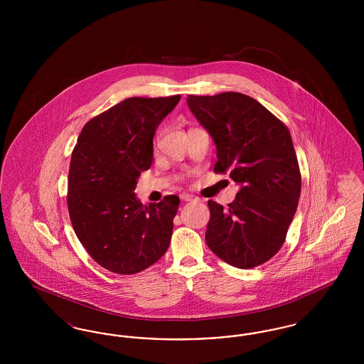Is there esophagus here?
Segmentation results:
<instances>
[{"label": "esophagus", "instance_id": "1", "mask_svg": "<svg viewBox=\"0 0 364 364\" xmlns=\"http://www.w3.org/2000/svg\"><path fill=\"white\" fill-rule=\"evenodd\" d=\"M180 199H181L183 202H192V200H195L196 198H193V195H190V193H183V195H180Z\"/></svg>", "mask_w": 364, "mask_h": 364}]
</instances>
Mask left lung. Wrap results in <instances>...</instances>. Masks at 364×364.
<instances>
[{"mask_svg": "<svg viewBox=\"0 0 364 364\" xmlns=\"http://www.w3.org/2000/svg\"><path fill=\"white\" fill-rule=\"evenodd\" d=\"M187 104L217 147L214 172L240 186L228 208L208 200V248L226 263L251 269L282 247L300 198L301 177L289 129L240 92L188 95Z\"/></svg>", "mask_w": 364, "mask_h": 364, "instance_id": "1", "label": "left lung"}]
</instances>
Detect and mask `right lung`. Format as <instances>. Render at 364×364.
<instances>
[{
  "label": "right lung",
  "instance_id": "right-lung-1",
  "mask_svg": "<svg viewBox=\"0 0 364 364\" xmlns=\"http://www.w3.org/2000/svg\"><path fill=\"white\" fill-rule=\"evenodd\" d=\"M180 98H127L87 122L72 151L70 223L90 257L109 272L139 273L171 244L178 196L143 206L135 188L151 166L156 129Z\"/></svg>",
  "mask_w": 364,
  "mask_h": 364
}]
</instances>
